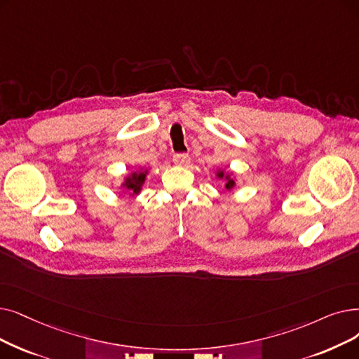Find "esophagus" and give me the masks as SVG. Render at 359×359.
<instances>
[{
    "label": "esophagus",
    "mask_w": 359,
    "mask_h": 359,
    "mask_svg": "<svg viewBox=\"0 0 359 359\" xmlns=\"http://www.w3.org/2000/svg\"><path fill=\"white\" fill-rule=\"evenodd\" d=\"M173 161H175V164H179V165H183V164H186L188 163V154H175L173 155Z\"/></svg>",
    "instance_id": "1"
}]
</instances>
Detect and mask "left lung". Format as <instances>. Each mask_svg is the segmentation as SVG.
<instances>
[{
    "label": "left lung",
    "mask_w": 359,
    "mask_h": 359,
    "mask_svg": "<svg viewBox=\"0 0 359 359\" xmlns=\"http://www.w3.org/2000/svg\"><path fill=\"white\" fill-rule=\"evenodd\" d=\"M217 179H224L226 180V189L227 191H231L233 188H235V179H231V175L230 173H224V170H218L217 171Z\"/></svg>",
    "instance_id": "8db88e82"
}]
</instances>
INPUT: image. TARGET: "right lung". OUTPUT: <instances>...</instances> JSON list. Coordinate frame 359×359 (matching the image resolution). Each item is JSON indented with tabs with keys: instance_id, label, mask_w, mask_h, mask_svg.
<instances>
[{
	"instance_id": "add662e5",
	"label": "right lung",
	"mask_w": 359,
	"mask_h": 359,
	"mask_svg": "<svg viewBox=\"0 0 359 359\" xmlns=\"http://www.w3.org/2000/svg\"><path fill=\"white\" fill-rule=\"evenodd\" d=\"M148 171L147 170H139V171H133L132 175H129L123 182V188L126 189L128 192H130V195H137L142 189V184L145 183Z\"/></svg>"
}]
</instances>
